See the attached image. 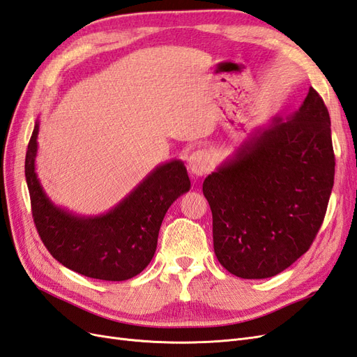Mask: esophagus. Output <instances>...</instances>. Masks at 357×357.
I'll return each mask as SVG.
<instances>
[{"mask_svg": "<svg viewBox=\"0 0 357 357\" xmlns=\"http://www.w3.org/2000/svg\"><path fill=\"white\" fill-rule=\"evenodd\" d=\"M213 156L208 152V150H197V152H193L189 159H188V167L190 169V172L193 176L201 177L204 174H207L213 169Z\"/></svg>", "mask_w": 357, "mask_h": 357, "instance_id": "34e87169", "label": "esophagus"}]
</instances>
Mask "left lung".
Segmentation results:
<instances>
[{
  "instance_id": "obj_1",
  "label": "left lung",
  "mask_w": 357,
  "mask_h": 357,
  "mask_svg": "<svg viewBox=\"0 0 357 357\" xmlns=\"http://www.w3.org/2000/svg\"><path fill=\"white\" fill-rule=\"evenodd\" d=\"M333 176L329 112L310 88L298 112L274 117L204 180L220 265L259 280L298 261L325 219Z\"/></svg>"
}]
</instances>
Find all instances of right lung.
<instances>
[{
	"instance_id": "add662e5",
	"label": "right lung",
	"mask_w": 357,
	"mask_h": 357,
	"mask_svg": "<svg viewBox=\"0 0 357 357\" xmlns=\"http://www.w3.org/2000/svg\"><path fill=\"white\" fill-rule=\"evenodd\" d=\"M38 122L32 131L25 177L32 218L41 241L59 264L84 277L123 282L139 274L156 252L165 213L190 189L185 164L158 165L116 207L100 215H79L53 204L36 172Z\"/></svg>"
}]
</instances>
